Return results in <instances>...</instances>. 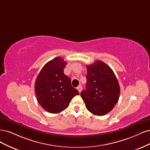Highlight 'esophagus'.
I'll use <instances>...</instances> for the list:
<instances>
[{
    "mask_svg": "<svg viewBox=\"0 0 150 150\" xmlns=\"http://www.w3.org/2000/svg\"><path fill=\"white\" fill-rule=\"evenodd\" d=\"M76 89L79 90V93H80L81 92V91L82 90V87H81V85H79L78 87L76 88Z\"/></svg>",
    "mask_w": 150,
    "mask_h": 150,
    "instance_id": "obj_1",
    "label": "esophagus"
}]
</instances>
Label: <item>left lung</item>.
<instances>
[{
	"mask_svg": "<svg viewBox=\"0 0 150 150\" xmlns=\"http://www.w3.org/2000/svg\"><path fill=\"white\" fill-rule=\"evenodd\" d=\"M86 90L80 95L87 110L92 114L103 116L117 103L120 93L118 81L110 67L102 61L86 65Z\"/></svg>",
	"mask_w": 150,
	"mask_h": 150,
	"instance_id": "obj_1",
	"label": "left lung"
}]
</instances>
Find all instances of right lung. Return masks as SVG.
<instances>
[{"label": "right lung", "instance_id": "add662e5", "mask_svg": "<svg viewBox=\"0 0 150 150\" xmlns=\"http://www.w3.org/2000/svg\"><path fill=\"white\" fill-rule=\"evenodd\" d=\"M67 62L58 57L47 62L38 74L35 93L41 107L47 112L58 113L69 107L71 100L79 95L71 85V79L64 73Z\"/></svg>", "mask_w": 150, "mask_h": 150}]
</instances>
